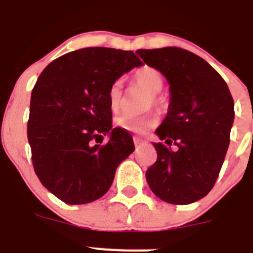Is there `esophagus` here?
Listing matches in <instances>:
<instances>
[{"instance_id":"1","label":"esophagus","mask_w":253,"mask_h":253,"mask_svg":"<svg viewBox=\"0 0 253 253\" xmlns=\"http://www.w3.org/2000/svg\"><path fill=\"white\" fill-rule=\"evenodd\" d=\"M133 143H135L136 147H141V146H143V145H146L147 141L142 140V138H140V137H133Z\"/></svg>"}]
</instances>
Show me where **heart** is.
Instances as JSON below:
<instances>
[{"instance_id":"1","label":"heart","mask_w":253,"mask_h":253,"mask_svg":"<svg viewBox=\"0 0 253 253\" xmlns=\"http://www.w3.org/2000/svg\"><path fill=\"white\" fill-rule=\"evenodd\" d=\"M132 79L137 85L150 93V97L146 99V107L152 104L159 110H164L165 99L159 95L164 88V78L158 69L152 67H141L135 70ZM122 85L120 82H115L107 90V103L112 113H118L122 107ZM116 126L122 131L133 132V133H146L149 129L154 128L158 125V116L154 112H146L142 115H124L116 118Z\"/></svg>"}]
</instances>
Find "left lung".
Returning <instances> with one entry per match:
<instances>
[{"label": "left lung", "mask_w": 253, "mask_h": 253, "mask_svg": "<svg viewBox=\"0 0 253 253\" xmlns=\"http://www.w3.org/2000/svg\"><path fill=\"white\" fill-rule=\"evenodd\" d=\"M137 54L163 73L171 94L168 116L156 129L161 142L152 143L158 160L147 169V184L166 203H194L211 192L222 169L233 98L219 73L188 50L170 46L140 49ZM171 143L176 150H171Z\"/></svg>", "instance_id": "obj_1"}]
</instances>
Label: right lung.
<instances>
[{
    "label": "right lung",
    "mask_w": 253,
    "mask_h": 253,
    "mask_svg": "<svg viewBox=\"0 0 253 253\" xmlns=\"http://www.w3.org/2000/svg\"><path fill=\"white\" fill-rule=\"evenodd\" d=\"M141 65L133 51L85 47L59 56L38 78L27 121L31 160L39 180L64 203L103 197L135 150L128 132L112 128L107 90Z\"/></svg>",
    "instance_id": "1"
}]
</instances>
